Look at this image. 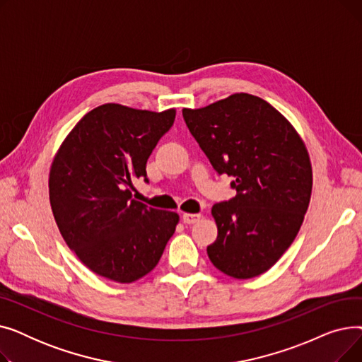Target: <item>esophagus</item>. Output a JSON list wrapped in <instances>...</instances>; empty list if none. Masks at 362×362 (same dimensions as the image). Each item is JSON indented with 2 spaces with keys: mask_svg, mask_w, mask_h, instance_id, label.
Wrapping results in <instances>:
<instances>
[{
  "mask_svg": "<svg viewBox=\"0 0 362 362\" xmlns=\"http://www.w3.org/2000/svg\"><path fill=\"white\" fill-rule=\"evenodd\" d=\"M201 214H192V213H185L183 216H182V220H183V223L185 224H194V223H197V221H199L201 220Z\"/></svg>",
  "mask_w": 362,
  "mask_h": 362,
  "instance_id": "esophagus-1",
  "label": "esophagus"
}]
</instances>
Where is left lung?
<instances>
[{
  "instance_id": "1",
  "label": "left lung",
  "mask_w": 362,
  "mask_h": 362,
  "mask_svg": "<svg viewBox=\"0 0 362 362\" xmlns=\"http://www.w3.org/2000/svg\"><path fill=\"white\" fill-rule=\"evenodd\" d=\"M182 114L217 173L235 179L236 197L211 208L218 235L208 258L230 277H257L286 252L308 210L307 146L281 112L251 93Z\"/></svg>"
}]
</instances>
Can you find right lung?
Here are the masks:
<instances>
[{
    "label": "right lung",
    "mask_w": 362,
    "mask_h": 362,
    "mask_svg": "<svg viewBox=\"0 0 362 362\" xmlns=\"http://www.w3.org/2000/svg\"><path fill=\"white\" fill-rule=\"evenodd\" d=\"M161 112L104 104L78 122L52 160L49 202L60 233L86 267L104 279L132 283L158 264L179 214L132 199L133 179L173 126Z\"/></svg>",
    "instance_id": "add662e5"
}]
</instances>
